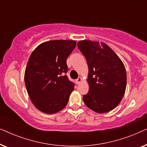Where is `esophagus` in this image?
I'll list each match as a JSON object with an SVG mask.
<instances>
[{
    "label": "esophagus",
    "instance_id": "obj_1",
    "mask_svg": "<svg viewBox=\"0 0 147 147\" xmlns=\"http://www.w3.org/2000/svg\"><path fill=\"white\" fill-rule=\"evenodd\" d=\"M82 82V78H78V79L76 80V83L77 84H80V83H81Z\"/></svg>",
    "mask_w": 147,
    "mask_h": 147
}]
</instances>
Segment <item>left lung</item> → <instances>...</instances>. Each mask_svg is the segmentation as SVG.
<instances>
[{"label": "left lung", "mask_w": 147, "mask_h": 147, "mask_svg": "<svg viewBox=\"0 0 147 147\" xmlns=\"http://www.w3.org/2000/svg\"><path fill=\"white\" fill-rule=\"evenodd\" d=\"M77 45L88 66L89 92L83 96L84 104L97 113L111 111L125 93L126 71L123 62L102 42L82 40Z\"/></svg>", "instance_id": "8db88e82"}]
</instances>
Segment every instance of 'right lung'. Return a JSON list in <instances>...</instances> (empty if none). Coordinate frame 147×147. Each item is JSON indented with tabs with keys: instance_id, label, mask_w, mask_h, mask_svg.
Listing matches in <instances>:
<instances>
[{
	"instance_id": "1",
	"label": "right lung",
	"mask_w": 147,
	"mask_h": 147,
	"mask_svg": "<svg viewBox=\"0 0 147 147\" xmlns=\"http://www.w3.org/2000/svg\"><path fill=\"white\" fill-rule=\"evenodd\" d=\"M74 40L42 43L32 52L25 71L27 91L35 107L43 113L55 114L67 105L74 84L64 73L66 60L75 49Z\"/></svg>"
}]
</instances>
